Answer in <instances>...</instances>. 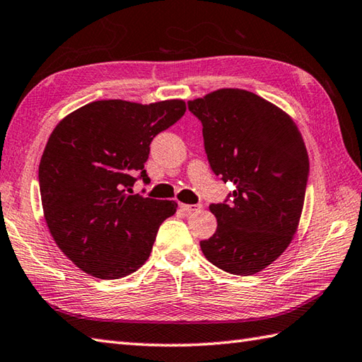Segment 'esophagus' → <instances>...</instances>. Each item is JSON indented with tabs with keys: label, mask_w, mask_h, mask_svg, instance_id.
I'll return each instance as SVG.
<instances>
[{
	"label": "esophagus",
	"mask_w": 362,
	"mask_h": 362,
	"mask_svg": "<svg viewBox=\"0 0 362 362\" xmlns=\"http://www.w3.org/2000/svg\"><path fill=\"white\" fill-rule=\"evenodd\" d=\"M180 209L183 210V211H187V213H194V211H199L202 209V205L201 204H193V205H188V204H180Z\"/></svg>",
	"instance_id": "34e87169"
}]
</instances>
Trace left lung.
Wrapping results in <instances>:
<instances>
[{"label":"left lung","instance_id":"left-lung-1","mask_svg":"<svg viewBox=\"0 0 362 362\" xmlns=\"http://www.w3.org/2000/svg\"><path fill=\"white\" fill-rule=\"evenodd\" d=\"M188 110L202 122L211 171L235 187L210 205L218 228L201 249L228 274H257L297 230L310 175L303 138L286 113L245 90L213 91L189 101Z\"/></svg>","mask_w":362,"mask_h":362}]
</instances>
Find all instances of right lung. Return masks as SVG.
Segmentation results:
<instances>
[{
	"label": "right lung",
	"instance_id": "add662e5",
	"mask_svg": "<svg viewBox=\"0 0 362 362\" xmlns=\"http://www.w3.org/2000/svg\"><path fill=\"white\" fill-rule=\"evenodd\" d=\"M185 110L180 99H109L81 107L52 130L38 166L43 213L59 249L81 271L117 280L149 258L177 204L132 194V187L149 182L144 163L153 136Z\"/></svg>",
	"mask_w": 362,
	"mask_h": 362
}]
</instances>
